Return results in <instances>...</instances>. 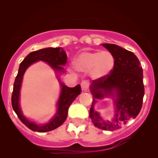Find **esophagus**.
<instances>
[{
  "label": "esophagus",
  "instance_id": "esophagus-1",
  "mask_svg": "<svg viewBox=\"0 0 158 158\" xmlns=\"http://www.w3.org/2000/svg\"><path fill=\"white\" fill-rule=\"evenodd\" d=\"M81 89L83 90H85V91H87V90H88V88H89V81L87 80L82 81L81 83Z\"/></svg>",
  "mask_w": 158,
  "mask_h": 158
}]
</instances>
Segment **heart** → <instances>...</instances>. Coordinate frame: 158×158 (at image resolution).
<instances>
[{
	"label": "heart",
	"instance_id": "obj_1",
	"mask_svg": "<svg viewBox=\"0 0 158 158\" xmlns=\"http://www.w3.org/2000/svg\"><path fill=\"white\" fill-rule=\"evenodd\" d=\"M76 68L85 73L89 72L94 79H101L110 74L114 66V58L108 51H85L74 61Z\"/></svg>",
	"mask_w": 158,
	"mask_h": 158
}]
</instances>
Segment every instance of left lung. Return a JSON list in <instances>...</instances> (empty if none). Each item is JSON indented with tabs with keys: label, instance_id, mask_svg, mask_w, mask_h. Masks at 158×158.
I'll return each instance as SVG.
<instances>
[{
	"label": "left lung",
	"instance_id": "left-lung-1",
	"mask_svg": "<svg viewBox=\"0 0 158 158\" xmlns=\"http://www.w3.org/2000/svg\"><path fill=\"white\" fill-rule=\"evenodd\" d=\"M102 46L113 55L114 66L109 75L94 80L90 85L94 97L90 118L97 128L114 131L135 118L140 111L144 96L143 68L132 52L113 44H102ZM107 95L113 98L115 104V117L112 121L102 120L93 109L96 99Z\"/></svg>",
	"mask_w": 158,
	"mask_h": 158
}]
</instances>
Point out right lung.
Segmentation results:
<instances>
[{
	"mask_svg": "<svg viewBox=\"0 0 158 158\" xmlns=\"http://www.w3.org/2000/svg\"><path fill=\"white\" fill-rule=\"evenodd\" d=\"M67 59L68 56L63 48H48L30 52L20 64L19 73L14 82L13 91L12 94V106L14 111L17 114L20 120L32 131L47 132L56 129V128L61 126L68 117L69 107L75 100L77 96L81 94V90L80 85H78L74 88H69L62 82H60L61 91L57 102L58 108L55 117L48 123L44 125H37L35 123L28 120L23 115L19 106L20 89H21L23 74L30 65L38 61H45L50 64L53 70L61 73L64 71L62 66L67 63Z\"/></svg>",
	"mask_w": 158,
	"mask_h": 158,
	"instance_id": "add662e5",
	"label": "right lung"
}]
</instances>
